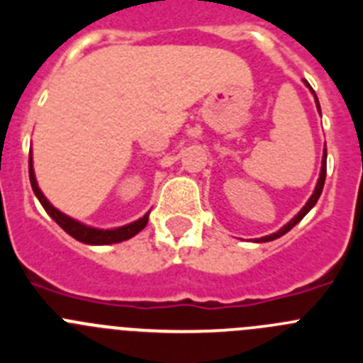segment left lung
Segmentation results:
<instances>
[{"label": "left lung", "instance_id": "left-lung-1", "mask_svg": "<svg viewBox=\"0 0 363 363\" xmlns=\"http://www.w3.org/2000/svg\"><path fill=\"white\" fill-rule=\"evenodd\" d=\"M307 86H311L309 83H307ZM311 91H313V89H311ZM313 94H314V91H313ZM314 98H316V96H314ZM316 107L320 108V105H318V98H316ZM325 174H327V150H323V160H322V172H320L318 184H316V189H314L313 196L309 198V201H307V203H306V207H303V209H301L300 213H298L296 216H294L293 220H291L289 223H287V225H285V227H281V229L278 230V233L271 234V236H265V238H262V240H259V242H271V240H277V238H280V236H284V234L287 233V230H291V229H293V227L296 225L298 221H300L301 218L306 216V214L309 213L311 209H313V207H314V203H316V201H318L320 194H322L323 184H325Z\"/></svg>", "mask_w": 363, "mask_h": 363}]
</instances>
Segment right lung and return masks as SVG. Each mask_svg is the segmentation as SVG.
<instances>
[{
	"mask_svg": "<svg viewBox=\"0 0 363 363\" xmlns=\"http://www.w3.org/2000/svg\"><path fill=\"white\" fill-rule=\"evenodd\" d=\"M28 176H30V185L34 194L38 196L40 203L43 205V209L52 216V220L56 221L57 225L62 227L65 233H69L72 238H76L78 242L83 243H91V245H108V243H118L123 242V240L133 238L134 234H138L143 227L147 225V221H149V213L145 214L143 218H140L134 223H129V225L120 227V229H111V230H99V229H92V227L82 225L79 221L72 220V218L65 216L63 213H60L57 209H54L52 205L47 201V198L43 196V192L40 191L36 184V178H34V169H32V158L28 156Z\"/></svg>",
	"mask_w": 363,
	"mask_h": 363,
	"instance_id": "add662e5",
	"label": "right lung"
}]
</instances>
